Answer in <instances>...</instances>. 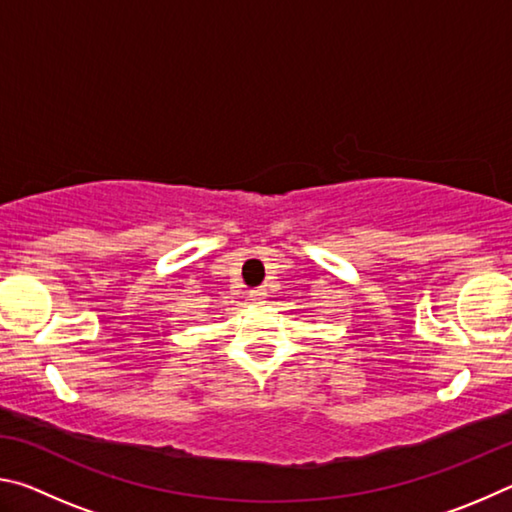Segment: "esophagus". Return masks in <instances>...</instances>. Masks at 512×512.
I'll use <instances>...</instances> for the list:
<instances>
[{"mask_svg": "<svg viewBox=\"0 0 512 512\" xmlns=\"http://www.w3.org/2000/svg\"><path fill=\"white\" fill-rule=\"evenodd\" d=\"M266 296H268V291H266L264 287H259V289H253V291H250V300H253L255 305H264V302H266Z\"/></svg>", "mask_w": 512, "mask_h": 512, "instance_id": "esophagus-1", "label": "esophagus"}]
</instances>
